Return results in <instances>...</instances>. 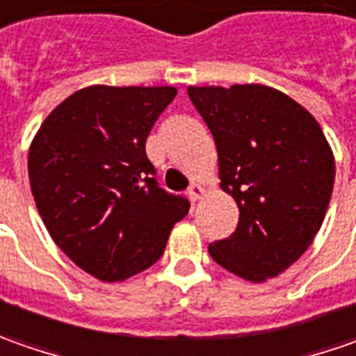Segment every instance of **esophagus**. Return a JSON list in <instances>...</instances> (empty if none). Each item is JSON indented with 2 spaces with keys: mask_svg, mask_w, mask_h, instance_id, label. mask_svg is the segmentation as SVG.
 <instances>
[{
  "mask_svg": "<svg viewBox=\"0 0 356 356\" xmlns=\"http://www.w3.org/2000/svg\"><path fill=\"white\" fill-rule=\"evenodd\" d=\"M202 195H204V187H202L201 183H193L189 187L191 201H199V199H202Z\"/></svg>",
  "mask_w": 356,
  "mask_h": 356,
  "instance_id": "34e87169",
  "label": "esophagus"
}]
</instances>
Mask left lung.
Listing matches in <instances>:
<instances>
[{
    "label": "left lung",
    "instance_id": "1",
    "mask_svg": "<svg viewBox=\"0 0 356 356\" xmlns=\"http://www.w3.org/2000/svg\"><path fill=\"white\" fill-rule=\"evenodd\" d=\"M215 138L220 189L238 204V227L209 254L252 284L280 276L312 246L335 183V155L319 122L264 84L189 86Z\"/></svg>",
    "mask_w": 356,
    "mask_h": 356
}]
</instances>
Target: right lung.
<instances>
[{
	"label": "right lung",
	"instance_id": "add662e5",
	"mask_svg": "<svg viewBox=\"0 0 356 356\" xmlns=\"http://www.w3.org/2000/svg\"><path fill=\"white\" fill-rule=\"evenodd\" d=\"M173 86L92 84L44 118L29 147L33 199L51 238L100 282L154 266L189 201L157 187L145 140Z\"/></svg>",
	"mask_w": 356,
	"mask_h": 356
}]
</instances>
